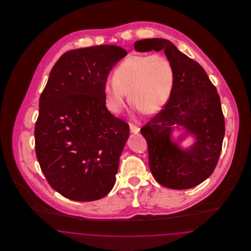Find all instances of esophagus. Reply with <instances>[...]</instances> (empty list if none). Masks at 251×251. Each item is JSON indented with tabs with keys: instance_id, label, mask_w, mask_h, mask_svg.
<instances>
[{
	"instance_id": "1",
	"label": "esophagus",
	"mask_w": 251,
	"mask_h": 251,
	"mask_svg": "<svg viewBox=\"0 0 251 251\" xmlns=\"http://www.w3.org/2000/svg\"><path fill=\"white\" fill-rule=\"evenodd\" d=\"M130 130L133 133H137V132H139V131H140V128L135 126V125H133V124H130Z\"/></svg>"
}]
</instances>
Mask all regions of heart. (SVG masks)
I'll return each mask as SVG.
<instances>
[{
  "instance_id": "obj_1",
  "label": "heart",
  "mask_w": 251,
  "mask_h": 251,
  "mask_svg": "<svg viewBox=\"0 0 251 251\" xmlns=\"http://www.w3.org/2000/svg\"><path fill=\"white\" fill-rule=\"evenodd\" d=\"M174 83V67L166 55L132 54L120 63L113 80L103 85L105 105L112 114H120L129 93L131 104L145 114H154L166 105Z\"/></svg>"
}]
</instances>
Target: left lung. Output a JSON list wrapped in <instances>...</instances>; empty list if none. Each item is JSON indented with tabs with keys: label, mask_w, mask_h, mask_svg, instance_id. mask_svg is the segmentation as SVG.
I'll return each mask as SVG.
<instances>
[{
	"label": "left lung",
	"mask_w": 251,
	"mask_h": 251,
	"mask_svg": "<svg viewBox=\"0 0 251 251\" xmlns=\"http://www.w3.org/2000/svg\"><path fill=\"white\" fill-rule=\"evenodd\" d=\"M134 48L139 52L163 50L175 71L173 91L165 108L140 130L148 143L151 171L165 187L192 188L213 174L221 153L225 120L217 90L202 67L169 40L143 39ZM173 125L195 135L190 149L182 151L170 140Z\"/></svg>",
	"instance_id": "8db88e82"
}]
</instances>
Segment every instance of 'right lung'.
<instances>
[{
  "label": "right lung",
  "instance_id": "add662e5",
  "mask_svg": "<svg viewBox=\"0 0 251 251\" xmlns=\"http://www.w3.org/2000/svg\"><path fill=\"white\" fill-rule=\"evenodd\" d=\"M124 49L72 50L53 66L39 98L36 158L49 184L63 197L93 201L113 188L129 124L105 106L103 85Z\"/></svg>",
  "mask_w": 251,
  "mask_h": 251
}]
</instances>
